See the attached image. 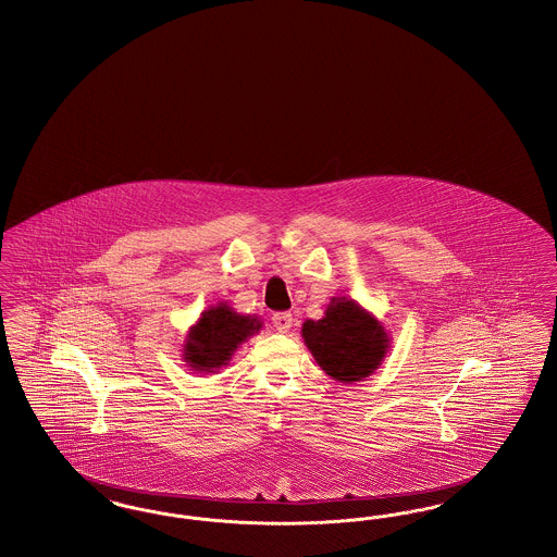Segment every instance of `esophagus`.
<instances>
[{
    "instance_id": "34e87169",
    "label": "esophagus",
    "mask_w": 557,
    "mask_h": 557,
    "mask_svg": "<svg viewBox=\"0 0 557 557\" xmlns=\"http://www.w3.org/2000/svg\"><path fill=\"white\" fill-rule=\"evenodd\" d=\"M271 321H273V327H275L277 332H288L294 319H292L290 313H275V315L271 318Z\"/></svg>"
}]
</instances>
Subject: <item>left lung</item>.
Instances as JSON below:
<instances>
[{
  "mask_svg": "<svg viewBox=\"0 0 557 557\" xmlns=\"http://www.w3.org/2000/svg\"><path fill=\"white\" fill-rule=\"evenodd\" d=\"M300 332L319 368L343 384L370 377L391 348L382 321L346 296H334L323 318L307 319Z\"/></svg>",
  "mask_w": 557,
  "mask_h": 557,
  "instance_id": "obj_1",
  "label": "left lung"
}]
</instances>
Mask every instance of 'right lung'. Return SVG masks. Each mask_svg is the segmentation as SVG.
I'll use <instances>...</instances> for the list:
<instances>
[{"label": "right lung", "mask_w": 557, "mask_h": 557, "mask_svg": "<svg viewBox=\"0 0 557 557\" xmlns=\"http://www.w3.org/2000/svg\"><path fill=\"white\" fill-rule=\"evenodd\" d=\"M263 321L242 315L227 302L212 305L189 327L184 345V361L196 373H214L227 366L242 343L259 334Z\"/></svg>", "instance_id": "add662e5"}]
</instances>
